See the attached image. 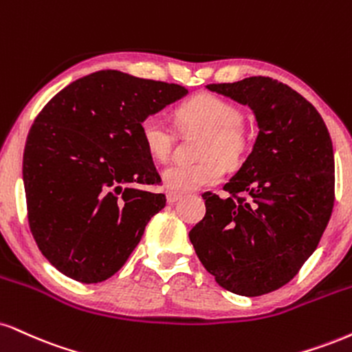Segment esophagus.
Returning <instances> with one entry per match:
<instances>
[{
    "label": "esophagus",
    "mask_w": 352,
    "mask_h": 352,
    "mask_svg": "<svg viewBox=\"0 0 352 352\" xmlns=\"http://www.w3.org/2000/svg\"><path fill=\"white\" fill-rule=\"evenodd\" d=\"M177 200H180V195L179 193H172V192H168L167 193V203H175Z\"/></svg>",
    "instance_id": "obj_1"
}]
</instances>
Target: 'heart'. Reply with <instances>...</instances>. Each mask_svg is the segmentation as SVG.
<instances>
[{
    "mask_svg": "<svg viewBox=\"0 0 352 352\" xmlns=\"http://www.w3.org/2000/svg\"><path fill=\"white\" fill-rule=\"evenodd\" d=\"M179 121L185 128L206 131L198 164L175 162L164 168L162 184L172 193L197 192L218 184L224 173V162L234 164L245 147L241 128L243 114L230 100L217 95L195 96L179 108ZM142 144L151 157L165 160L173 147V131L159 114H147L139 124Z\"/></svg>",
    "mask_w": 352,
    "mask_h": 352,
    "instance_id": "b5f03b06",
    "label": "heart"
}]
</instances>
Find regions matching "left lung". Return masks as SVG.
<instances>
[{"label": "left lung", "instance_id": "1", "mask_svg": "<svg viewBox=\"0 0 352 352\" xmlns=\"http://www.w3.org/2000/svg\"><path fill=\"white\" fill-rule=\"evenodd\" d=\"M248 104L259 133L224 185L205 192L206 213L190 230L198 259L219 287L259 297L289 283L318 245L334 205V154L323 118L289 85L270 77L211 83Z\"/></svg>", "mask_w": 352, "mask_h": 352}]
</instances>
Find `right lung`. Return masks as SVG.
Returning <instances> with one entry per match:
<instances>
[{
    "instance_id": "right-lung-1",
    "label": "right lung",
    "mask_w": 352,
    "mask_h": 352,
    "mask_svg": "<svg viewBox=\"0 0 352 352\" xmlns=\"http://www.w3.org/2000/svg\"><path fill=\"white\" fill-rule=\"evenodd\" d=\"M175 83L100 70L75 80L42 108L23 157L29 228L58 272L107 280L128 261L165 195L139 124L187 95Z\"/></svg>"
}]
</instances>
